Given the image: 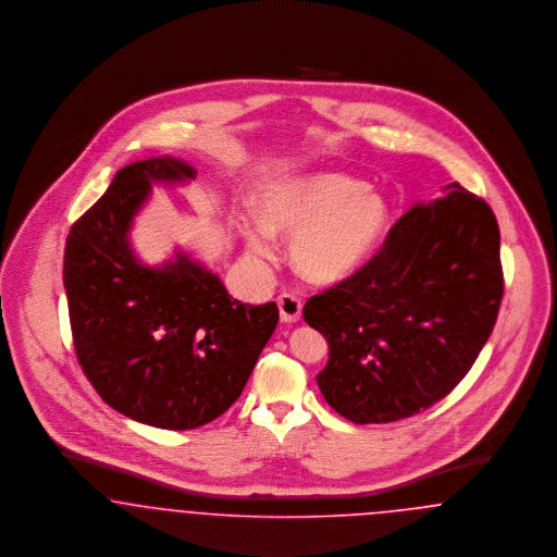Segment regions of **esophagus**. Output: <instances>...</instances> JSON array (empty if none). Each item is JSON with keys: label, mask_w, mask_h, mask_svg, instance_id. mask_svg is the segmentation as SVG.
Returning <instances> with one entry per match:
<instances>
[{"label": "esophagus", "mask_w": 557, "mask_h": 557, "mask_svg": "<svg viewBox=\"0 0 557 557\" xmlns=\"http://www.w3.org/2000/svg\"><path fill=\"white\" fill-rule=\"evenodd\" d=\"M301 308H304L301 299L295 297V295H290V293H283V295L278 297L281 320L287 322V324H293V322H297V320L301 318Z\"/></svg>", "instance_id": "esophagus-1"}]
</instances>
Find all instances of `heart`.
I'll use <instances>...</instances> for the list:
<instances>
[{
  "label": "heart",
  "instance_id": "b5f03b06",
  "mask_svg": "<svg viewBox=\"0 0 557 557\" xmlns=\"http://www.w3.org/2000/svg\"><path fill=\"white\" fill-rule=\"evenodd\" d=\"M260 222L243 224L247 249L274 260L293 237L290 264L310 283L339 285L374 256L388 226L385 199L360 181L324 174L272 185L258 197Z\"/></svg>",
  "mask_w": 557,
  "mask_h": 557
}]
</instances>
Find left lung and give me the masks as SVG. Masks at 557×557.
Segmentation results:
<instances>
[{
	"label": "left lung",
	"mask_w": 557,
	"mask_h": 557,
	"mask_svg": "<svg viewBox=\"0 0 557 557\" xmlns=\"http://www.w3.org/2000/svg\"><path fill=\"white\" fill-rule=\"evenodd\" d=\"M443 191L399 218L354 276L304 306L331 347L318 387L356 424L429 410L493 333L504 297L497 218L460 183Z\"/></svg>",
	"instance_id": "left-lung-1"
}]
</instances>
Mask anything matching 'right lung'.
<instances>
[{"instance_id": "obj_1", "label": "right lung", "mask_w": 557, "mask_h": 557, "mask_svg": "<svg viewBox=\"0 0 557 557\" xmlns=\"http://www.w3.org/2000/svg\"><path fill=\"white\" fill-rule=\"evenodd\" d=\"M162 156L122 169L69 233L64 287L74 351L99 397L158 429L216 420L272 337L278 308L233 299L218 276L185 256L164 268L137 264L126 233L151 181L195 178Z\"/></svg>"}]
</instances>
